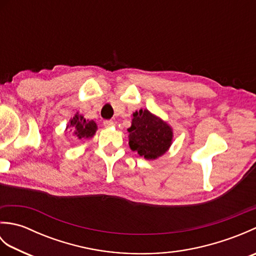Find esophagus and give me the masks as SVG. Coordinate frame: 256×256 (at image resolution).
<instances>
[{
  "label": "esophagus",
  "mask_w": 256,
  "mask_h": 256,
  "mask_svg": "<svg viewBox=\"0 0 256 256\" xmlns=\"http://www.w3.org/2000/svg\"><path fill=\"white\" fill-rule=\"evenodd\" d=\"M103 124H104L106 128H113L114 125H116L113 121H111V120H106V121L103 122Z\"/></svg>",
  "instance_id": "esophagus-1"
}]
</instances>
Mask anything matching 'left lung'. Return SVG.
<instances>
[{
	"mask_svg": "<svg viewBox=\"0 0 256 256\" xmlns=\"http://www.w3.org/2000/svg\"><path fill=\"white\" fill-rule=\"evenodd\" d=\"M132 118L131 128H128L130 148L148 160L164 155L172 144L170 125L148 108L135 111Z\"/></svg>",
	"mask_w": 256,
	"mask_h": 256,
	"instance_id": "1",
	"label": "left lung"
}]
</instances>
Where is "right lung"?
<instances>
[{
    "instance_id": "right-lung-1",
    "label": "right lung",
    "mask_w": 256,
    "mask_h": 256,
    "mask_svg": "<svg viewBox=\"0 0 256 256\" xmlns=\"http://www.w3.org/2000/svg\"><path fill=\"white\" fill-rule=\"evenodd\" d=\"M74 132V135L79 140H90L94 138L98 130V125L94 120H86L82 114L77 112L69 120V123L66 128V131Z\"/></svg>"
}]
</instances>
